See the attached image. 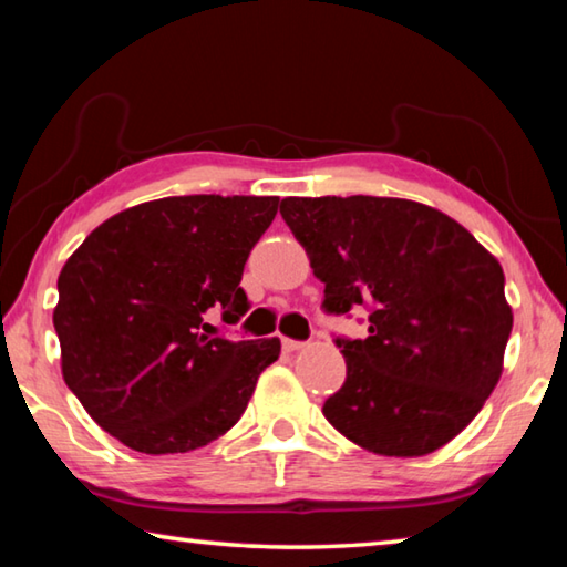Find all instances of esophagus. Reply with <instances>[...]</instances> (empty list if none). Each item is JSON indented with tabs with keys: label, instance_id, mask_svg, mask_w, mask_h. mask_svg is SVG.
I'll return each instance as SVG.
<instances>
[{
	"label": "esophagus",
	"instance_id": "esophagus-1",
	"mask_svg": "<svg viewBox=\"0 0 567 567\" xmlns=\"http://www.w3.org/2000/svg\"><path fill=\"white\" fill-rule=\"evenodd\" d=\"M282 348H285L287 352H297V350H302V348H305V342H297V340H290V338H282Z\"/></svg>",
	"mask_w": 567,
	"mask_h": 567
}]
</instances>
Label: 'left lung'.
<instances>
[{
	"mask_svg": "<svg viewBox=\"0 0 567 567\" xmlns=\"http://www.w3.org/2000/svg\"><path fill=\"white\" fill-rule=\"evenodd\" d=\"M280 215L324 285V310L370 307L368 338L338 340L348 378L322 415L375 455L447 445L503 375L513 310L501 262L412 199L285 197Z\"/></svg>",
	"mask_w": 567,
	"mask_h": 567,
	"instance_id": "1",
	"label": "left lung"
}]
</instances>
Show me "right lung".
Returning <instances> with one entry per match:
<instances>
[{"label": "right lung", "instance_id": "right-lung-1", "mask_svg": "<svg viewBox=\"0 0 567 567\" xmlns=\"http://www.w3.org/2000/svg\"><path fill=\"white\" fill-rule=\"evenodd\" d=\"M280 197H165L102 223L64 262L52 322L62 378L97 425L145 455L189 453L243 417L280 340L229 342L203 322H237L249 249Z\"/></svg>", "mask_w": 567, "mask_h": 567}]
</instances>
